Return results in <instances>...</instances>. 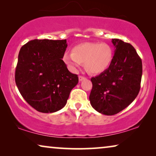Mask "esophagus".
<instances>
[{
  "mask_svg": "<svg viewBox=\"0 0 156 156\" xmlns=\"http://www.w3.org/2000/svg\"><path fill=\"white\" fill-rule=\"evenodd\" d=\"M85 80V77L84 76H79V80H80V82H81V81H82V80Z\"/></svg>",
  "mask_w": 156,
  "mask_h": 156,
  "instance_id": "esophagus-1",
  "label": "esophagus"
}]
</instances>
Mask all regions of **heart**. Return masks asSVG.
Returning a JSON list of instances; mask_svg holds the SVG:
<instances>
[{"instance_id":"heart-1","label":"heart","mask_w":156,"mask_h":156,"mask_svg":"<svg viewBox=\"0 0 156 156\" xmlns=\"http://www.w3.org/2000/svg\"><path fill=\"white\" fill-rule=\"evenodd\" d=\"M114 57V52L109 44L99 42H85L72 49V52H65V62L76 70L84 62L86 69L91 74H100L109 67Z\"/></svg>"}]
</instances>
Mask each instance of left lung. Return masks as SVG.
Wrapping results in <instances>:
<instances>
[{
  "label": "left lung",
  "instance_id": "obj_1",
  "mask_svg": "<svg viewBox=\"0 0 156 156\" xmlns=\"http://www.w3.org/2000/svg\"><path fill=\"white\" fill-rule=\"evenodd\" d=\"M115 47L112 62L106 71L91 79V105L98 112L112 116L126 108L140 88L142 61L131 44L112 39Z\"/></svg>",
  "mask_w": 156,
  "mask_h": 156
}]
</instances>
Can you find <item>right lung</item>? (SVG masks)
Listing matches in <instances>:
<instances>
[{"label": "right lung", "mask_w": 156, "mask_h": 156, "mask_svg": "<svg viewBox=\"0 0 156 156\" xmlns=\"http://www.w3.org/2000/svg\"><path fill=\"white\" fill-rule=\"evenodd\" d=\"M66 40H33L20 48L15 80L20 94L32 107L53 113L67 104L79 82L62 60Z\"/></svg>", "instance_id": "add662e5"}]
</instances>
